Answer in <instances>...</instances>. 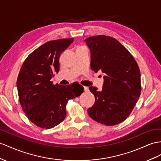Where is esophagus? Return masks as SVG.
I'll return each mask as SVG.
<instances>
[{
  "label": "esophagus",
  "mask_w": 161,
  "mask_h": 161,
  "mask_svg": "<svg viewBox=\"0 0 161 161\" xmlns=\"http://www.w3.org/2000/svg\"><path fill=\"white\" fill-rule=\"evenodd\" d=\"M84 90L85 92H89V88L87 86H84Z\"/></svg>",
  "instance_id": "esophagus-1"
}]
</instances>
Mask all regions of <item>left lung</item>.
I'll return each mask as SVG.
<instances>
[{"label": "left lung", "mask_w": 161, "mask_h": 161, "mask_svg": "<svg viewBox=\"0 0 161 161\" xmlns=\"http://www.w3.org/2000/svg\"><path fill=\"white\" fill-rule=\"evenodd\" d=\"M84 41L91 53L92 69L105 74L101 90L89 87L95 97L94 104L88 109L89 116L107 126L118 125L129 116L141 94L138 64L128 49L112 36H93Z\"/></svg>", "instance_id": "left-lung-1"}]
</instances>
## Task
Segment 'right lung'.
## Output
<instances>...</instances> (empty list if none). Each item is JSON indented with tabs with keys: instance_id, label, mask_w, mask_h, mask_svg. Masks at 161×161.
Masks as SVG:
<instances>
[{
	"instance_id": "right-lung-1",
	"label": "right lung",
	"mask_w": 161,
	"mask_h": 161,
	"mask_svg": "<svg viewBox=\"0 0 161 161\" xmlns=\"http://www.w3.org/2000/svg\"><path fill=\"white\" fill-rule=\"evenodd\" d=\"M73 40L47 41L26 58L19 71L17 88L20 105L30 121L42 129H51L63 122L68 101L84 92L78 83L62 86L51 81L59 71L61 53Z\"/></svg>"
}]
</instances>
